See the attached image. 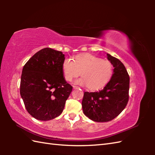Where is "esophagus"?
<instances>
[{"mask_svg":"<svg viewBox=\"0 0 155 155\" xmlns=\"http://www.w3.org/2000/svg\"><path fill=\"white\" fill-rule=\"evenodd\" d=\"M72 87H73L74 89H75V88H78L77 86H74V85H73V86H72Z\"/></svg>","mask_w":155,"mask_h":155,"instance_id":"esophagus-1","label":"esophagus"}]
</instances>
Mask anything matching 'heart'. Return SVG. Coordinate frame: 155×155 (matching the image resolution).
I'll return each mask as SVG.
<instances>
[{
    "instance_id": "obj_1",
    "label": "heart",
    "mask_w": 155,
    "mask_h": 155,
    "mask_svg": "<svg viewBox=\"0 0 155 155\" xmlns=\"http://www.w3.org/2000/svg\"><path fill=\"white\" fill-rule=\"evenodd\" d=\"M62 70L67 81H71L80 74L82 77L75 83L96 90L106 84L113 74V66L109 61L103 60L93 54L84 53L73 58H66L62 62Z\"/></svg>"
}]
</instances>
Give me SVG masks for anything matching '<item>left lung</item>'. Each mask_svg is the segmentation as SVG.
Segmentation results:
<instances>
[{"mask_svg": "<svg viewBox=\"0 0 155 155\" xmlns=\"http://www.w3.org/2000/svg\"><path fill=\"white\" fill-rule=\"evenodd\" d=\"M107 56L114 67L110 81L101 91L84 92L82 101L84 114L98 123L116 118L126 107L129 97L130 78L126 68L118 58L108 53Z\"/></svg>", "mask_w": 155, "mask_h": 155, "instance_id": "left-lung-1", "label": "left lung"}]
</instances>
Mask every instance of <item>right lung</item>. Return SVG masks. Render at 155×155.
I'll list each match as a JSON object with an SVG mask.
<instances>
[{
    "label": "right lung",
    "mask_w": 155,
    "mask_h": 155,
    "mask_svg": "<svg viewBox=\"0 0 155 155\" xmlns=\"http://www.w3.org/2000/svg\"><path fill=\"white\" fill-rule=\"evenodd\" d=\"M61 51L45 48L35 53L22 68L20 93L26 109L39 120L58 117L72 90L62 70Z\"/></svg>",
    "instance_id": "obj_1"
}]
</instances>
